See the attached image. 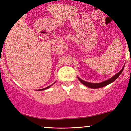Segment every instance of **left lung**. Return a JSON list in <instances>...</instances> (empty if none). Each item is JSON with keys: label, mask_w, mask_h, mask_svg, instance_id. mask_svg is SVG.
<instances>
[{"label": "left lung", "mask_w": 131, "mask_h": 131, "mask_svg": "<svg viewBox=\"0 0 131 131\" xmlns=\"http://www.w3.org/2000/svg\"><path fill=\"white\" fill-rule=\"evenodd\" d=\"M124 67H125V65H124V67L122 68V69H121L120 71H119L118 73L115 74V75H114L113 77L110 78V79H108V80H107L106 81H104V82H103L98 83H89V82H85V81L81 79H80V78H79V77H77V78H78V79L80 80V82L83 84V85L86 86H87L88 88H94V89L100 88L109 85V84L111 83L112 82H113L114 81H115V80H116L117 78L119 77V75H120L121 73L122 72V71H123V69H124Z\"/></svg>", "instance_id": "obj_1"}]
</instances>
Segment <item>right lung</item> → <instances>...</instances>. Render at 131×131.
<instances>
[{
  "instance_id": "add662e5",
  "label": "right lung",
  "mask_w": 131,
  "mask_h": 131,
  "mask_svg": "<svg viewBox=\"0 0 131 131\" xmlns=\"http://www.w3.org/2000/svg\"><path fill=\"white\" fill-rule=\"evenodd\" d=\"M52 85H53V84H52ZM52 85H50V86H48V87H46V88H43V89H38V91H42V90H45V89L49 88L50 87V86H52Z\"/></svg>"
}]
</instances>
